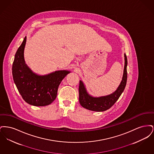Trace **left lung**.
Returning <instances> with one entry per match:
<instances>
[{
	"mask_svg": "<svg viewBox=\"0 0 154 154\" xmlns=\"http://www.w3.org/2000/svg\"><path fill=\"white\" fill-rule=\"evenodd\" d=\"M127 65L128 60L125 54V67L122 80L117 89L109 95L94 97L89 95L87 92L83 82L80 81L79 84V102L81 105L85 109L94 111H104L109 109L121 95L124 91L127 81Z\"/></svg>",
	"mask_w": 154,
	"mask_h": 154,
	"instance_id": "left-lung-1",
	"label": "left lung"
}]
</instances>
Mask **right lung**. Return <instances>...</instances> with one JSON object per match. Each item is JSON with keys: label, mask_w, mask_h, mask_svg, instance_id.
<instances>
[{"label": "right lung", "mask_w": 154, "mask_h": 154, "mask_svg": "<svg viewBox=\"0 0 154 154\" xmlns=\"http://www.w3.org/2000/svg\"><path fill=\"white\" fill-rule=\"evenodd\" d=\"M26 41L25 36L15 55L12 67L13 80L26 102L35 106L49 105L56 99L60 83L70 72L59 70L45 75L33 73L23 58Z\"/></svg>", "instance_id": "obj_1"}]
</instances>
